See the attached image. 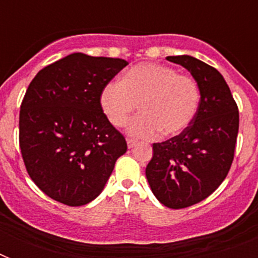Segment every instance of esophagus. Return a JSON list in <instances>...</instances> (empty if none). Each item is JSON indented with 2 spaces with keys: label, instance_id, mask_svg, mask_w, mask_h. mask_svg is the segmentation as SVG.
<instances>
[{
  "label": "esophagus",
  "instance_id": "esophagus-1",
  "mask_svg": "<svg viewBox=\"0 0 258 258\" xmlns=\"http://www.w3.org/2000/svg\"><path fill=\"white\" fill-rule=\"evenodd\" d=\"M137 146V141H134V139H127V147L128 149H133Z\"/></svg>",
  "mask_w": 258,
  "mask_h": 258
}]
</instances>
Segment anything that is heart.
Masks as SVG:
<instances>
[{"mask_svg":"<svg viewBox=\"0 0 258 258\" xmlns=\"http://www.w3.org/2000/svg\"><path fill=\"white\" fill-rule=\"evenodd\" d=\"M99 101L115 127H123L139 104L142 112L130 121L127 133L153 139L159 133L174 137L187 128L200 108L201 91L194 79L171 67L143 62L130 68L120 83L105 84Z\"/></svg>","mask_w":258,"mask_h":258,"instance_id":"1","label":"heart"}]
</instances>
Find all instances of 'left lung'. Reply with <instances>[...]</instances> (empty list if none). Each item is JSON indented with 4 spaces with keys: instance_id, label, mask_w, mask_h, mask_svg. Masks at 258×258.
Instances as JSON below:
<instances>
[{
    "instance_id": "obj_1",
    "label": "left lung",
    "mask_w": 258,
    "mask_h": 258,
    "mask_svg": "<svg viewBox=\"0 0 258 258\" xmlns=\"http://www.w3.org/2000/svg\"><path fill=\"white\" fill-rule=\"evenodd\" d=\"M191 74L201 91L194 120L179 135L153 145L146 176L158 201L170 209L196 205L228 175L238 134V107L222 75L198 58L169 56Z\"/></svg>"
}]
</instances>
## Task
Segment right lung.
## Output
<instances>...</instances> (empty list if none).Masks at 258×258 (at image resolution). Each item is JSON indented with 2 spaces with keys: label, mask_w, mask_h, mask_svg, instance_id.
I'll use <instances>...</instances> for the list:
<instances>
[{
  "label": "right lung",
  "mask_w": 258,
  "mask_h": 258,
  "mask_svg": "<svg viewBox=\"0 0 258 258\" xmlns=\"http://www.w3.org/2000/svg\"><path fill=\"white\" fill-rule=\"evenodd\" d=\"M127 64L72 53L30 82L20 109V149L32 180L52 200L89 204L127 151L99 101L103 87Z\"/></svg>",
  "instance_id": "1"
}]
</instances>
